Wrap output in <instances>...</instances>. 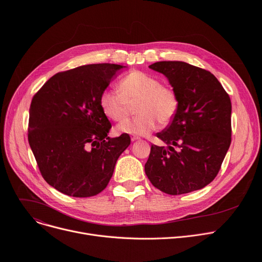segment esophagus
Masks as SVG:
<instances>
[{
    "mask_svg": "<svg viewBox=\"0 0 262 262\" xmlns=\"http://www.w3.org/2000/svg\"><path fill=\"white\" fill-rule=\"evenodd\" d=\"M130 140L134 142V141H137V140H140V138H139V137H137V136H132Z\"/></svg>",
    "mask_w": 262,
    "mask_h": 262,
    "instance_id": "34e87169",
    "label": "esophagus"
}]
</instances>
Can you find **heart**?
<instances>
[{
    "instance_id": "1",
    "label": "heart",
    "mask_w": 262,
    "mask_h": 262,
    "mask_svg": "<svg viewBox=\"0 0 262 262\" xmlns=\"http://www.w3.org/2000/svg\"><path fill=\"white\" fill-rule=\"evenodd\" d=\"M137 102L135 118L124 120L118 125L123 134L145 136L161 124L169 123L178 109L176 93L161 85L153 75L134 71L119 82V90H105L100 96L103 114L110 120L119 122L128 114L129 104Z\"/></svg>"
}]
</instances>
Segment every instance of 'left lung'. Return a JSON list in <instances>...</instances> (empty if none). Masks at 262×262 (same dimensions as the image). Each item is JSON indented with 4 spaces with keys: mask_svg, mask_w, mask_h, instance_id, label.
<instances>
[{
    "mask_svg": "<svg viewBox=\"0 0 262 262\" xmlns=\"http://www.w3.org/2000/svg\"><path fill=\"white\" fill-rule=\"evenodd\" d=\"M148 68L168 78L178 109L170 125L157 133L168 146L152 145L145 174L167 194L202 189L214 180L231 142L229 95L213 74L187 62L158 61Z\"/></svg>",
    "mask_w": 262,
    "mask_h": 262,
    "instance_id": "1",
    "label": "left lung"
}]
</instances>
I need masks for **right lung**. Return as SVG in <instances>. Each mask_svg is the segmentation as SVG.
Listing matches in <instances>:
<instances>
[{"label":"right lung","mask_w":262,"mask_h":262,"mask_svg":"<svg viewBox=\"0 0 262 262\" xmlns=\"http://www.w3.org/2000/svg\"><path fill=\"white\" fill-rule=\"evenodd\" d=\"M125 66L94 63L52 76L30 107L29 143L45 181L63 194L89 198L108 185L119 156L130 144L112 128L100 96Z\"/></svg>","instance_id":"1"}]
</instances>
